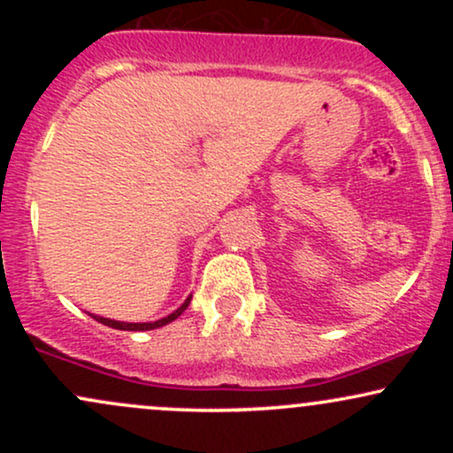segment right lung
Segmentation results:
<instances>
[{
	"label": "right lung",
	"mask_w": 453,
	"mask_h": 453,
	"mask_svg": "<svg viewBox=\"0 0 453 453\" xmlns=\"http://www.w3.org/2000/svg\"><path fill=\"white\" fill-rule=\"evenodd\" d=\"M189 303H191V296H189V298L185 300L183 304L179 306V309L174 311V313H170L168 317H161V319H157V321H140V324H132V321H114V319H108V317H100V315H93V313H91V317H93V319L100 321V324H104V326H108V327H117V330L144 332V330H155V327H161V326L170 324V321H174L176 317L183 315V311L187 309V306H189Z\"/></svg>",
	"instance_id": "right-lung-1"
}]
</instances>
